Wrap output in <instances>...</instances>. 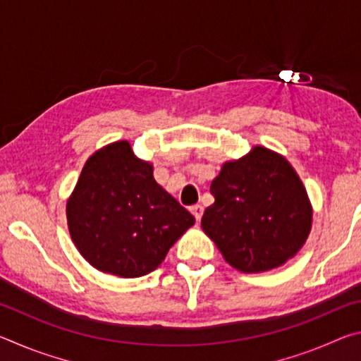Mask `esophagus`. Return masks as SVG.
<instances>
[{
	"label": "esophagus",
	"mask_w": 361,
	"mask_h": 361,
	"mask_svg": "<svg viewBox=\"0 0 361 361\" xmlns=\"http://www.w3.org/2000/svg\"><path fill=\"white\" fill-rule=\"evenodd\" d=\"M191 213L194 215V218L197 219V221H200V218H202V215H204V207L200 204H195L191 207Z\"/></svg>",
	"instance_id": "1"
}]
</instances>
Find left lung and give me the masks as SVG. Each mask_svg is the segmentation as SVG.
I'll list each match as a JSON object with an SVG mask.
<instances>
[{
    "mask_svg": "<svg viewBox=\"0 0 361 361\" xmlns=\"http://www.w3.org/2000/svg\"><path fill=\"white\" fill-rule=\"evenodd\" d=\"M210 191L215 204L207 207L200 224L237 271H271L307 240L312 205L295 169L277 152L255 146L224 162Z\"/></svg>",
    "mask_w": 361,
    "mask_h": 361,
    "instance_id": "8db88e82",
    "label": "left lung"
}]
</instances>
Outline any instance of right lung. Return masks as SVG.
<instances>
[{"mask_svg":"<svg viewBox=\"0 0 361 361\" xmlns=\"http://www.w3.org/2000/svg\"><path fill=\"white\" fill-rule=\"evenodd\" d=\"M71 240L102 272L142 277L195 223L152 176V166L114 142L87 159L66 202Z\"/></svg>","mask_w":361,"mask_h":361,"instance_id":"right-lung-1","label":"right lung"}]
</instances>
